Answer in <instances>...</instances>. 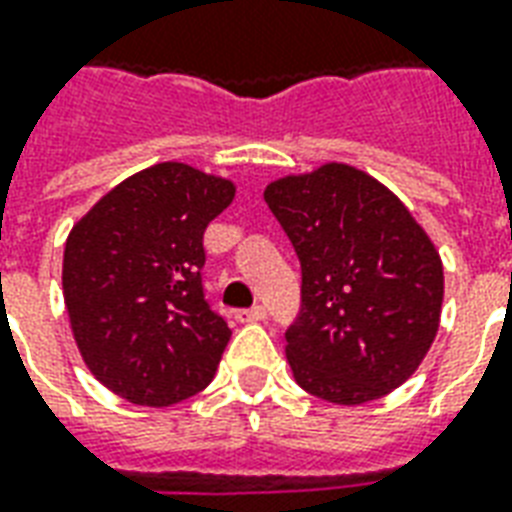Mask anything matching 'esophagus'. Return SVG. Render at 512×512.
Here are the masks:
<instances>
[{
  "instance_id": "esophagus-1",
  "label": "esophagus",
  "mask_w": 512,
  "mask_h": 512,
  "mask_svg": "<svg viewBox=\"0 0 512 512\" xmlns=\"http://www.w3.org/2000/svg\"><path fill=\"white\" fill-rule=\"evenodd\" d=\"M238 323H257V320H266V306H252V309H241L236 312Z\"/></svg>"
}]
</instances>
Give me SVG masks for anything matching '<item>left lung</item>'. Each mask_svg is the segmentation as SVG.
Masks as SVG:
<instances>
[{
	"instance_id": "obj_1",
	"label": "left lung",
	"mask_w": 512,
	"mask_h": 512,
	"mask_svg": "<svg viewBox=\"0 0 512 512\" xmlns=\"http://www.w3.org/2000/svg\"><path fill=\"white\" fill-rule=\"evenodd\" d=\"M263 198L301 260L285 333L295 382L352 407L410 380L437 336L445 276L407 206L342 162L271 181Z\"/></svg>"
}]
</instances>
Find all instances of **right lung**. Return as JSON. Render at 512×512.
<instances>
[{
  "label": "right lung",
  "mask_w": 512,
  "mask_h": 512,
  "mask_svg": "<svg viewBox=\"0 0 512 512\" xmlns=\"http://www.w3.org/2000/svg\"><path fill=\"white\" fill-rule=\"evenodd\" d=\"M233 198V181L160 162L70 230L62 287L75 344L121 399L170 407L214 380L230 328L203 295V233Z\"/></svg>",
  "instance_id": "add662e5"
}]
</instances>
